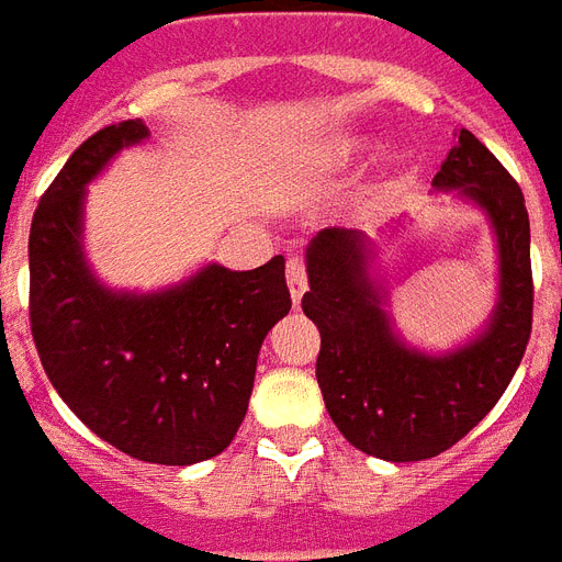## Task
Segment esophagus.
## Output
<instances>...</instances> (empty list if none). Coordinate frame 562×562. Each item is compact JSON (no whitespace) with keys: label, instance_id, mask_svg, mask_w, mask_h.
<instances>
[{"label":"esophagus","instance_id":"esophagus-1","mask_svg":"<svg viewBox=\"0 0 562 562\" xmlns=\"http://www.w3.org/2000/svg\"><path fill=\"white\" fill-rule=\"evenodd\" d=\"M285 280H289V291H291V303H294V308L300 306V300H303V294H306V265H303V259H289V268H285Z\"/></svg>","mask_w":562,"mask_h":562}]
</instances>
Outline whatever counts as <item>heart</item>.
Here are the masks:
<instances>
[{"mask_svg":"<svg viewBox=\"0 0 562 562\" xmlns=\"http://www.w3.org/2000/svg\"><path fill=\"white\" fill-rule=\"evenodd\" d=\"M373 145L368 139H344V143L324 145V148H312L306 154H297L294 157V169L303 171V175H324V171H333L338 166L350 160H359L370 151Z\"/></svg>","mask_w":562,"mask_h":562,"instance_id":"b5f03b06","label":"heart"}]
</instances>
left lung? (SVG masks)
<instances>
[{
    "mask_svg": "<svg viewBox=\"0 0 562 562\" xmlns=\"http://www.w3.org/2000/svg\"><path fill=\"white\" fill-rule=\"evenodd\" d=\"M431 189L479 210L496 245V303L449 350L408 341L391 312L384 250L411 215L373 236L321 229L306 247L303 312L321 333L317 384L326 411L356 449L391 463L435 458L479 426L507 391L531 338V224L522 189L463 127Z\"/></svg>",
    "mask_w": 562,
    "mask_h": 562,
    "instance_id": "1",
    "label": "left lung"
}]
</instances>
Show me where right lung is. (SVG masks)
<instances>
[{
	"label": "right lung",
	"instance_id": "obj_1",
	"mask_svg": "<svg viewBox=\"0 0 562 562\" xmlns=\"http://www.w3.org/2000/svg\"><path fill=\"white\" fill-rule=\"evenodd\" d=\"M143 119L90 136L40 198L31 221V333L48 382L119 452L162 467L215 458L236 437L265 335L289 315L285 259L254 271L201 265L154 291L113 289L87 254V189Z\"/></svg>",
	"mask_w": 562,
	"mask_h": 562
}]
</instances>
